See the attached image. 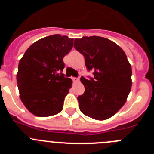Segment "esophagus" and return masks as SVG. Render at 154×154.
I'll list each match as a JSON object with an SVG mask.
<instances>
[{
	"label": "esophagus",
	"instance_id": "1",
	"mask_svg": "<svg viewBox=\"0 0 154 154\" xmlns=\"http://www.w3.org/2000/svg\"><path fill=\"white\" fill-rule=\"evenodd\" d=\"M72 81L74 82H78L79 81V79L78 77H72Z\"/></svg>",
	"mask_w": 154,
	"mask_h": 154
}]
</instances>
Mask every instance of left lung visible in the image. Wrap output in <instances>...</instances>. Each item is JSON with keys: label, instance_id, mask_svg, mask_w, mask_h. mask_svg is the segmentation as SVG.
Masks as SVG:
<instances>
[{"label": "left lung", "instance_id": "1", "mask_svg": "<svg viewBox=\"0 0 154 154\" xmlns=\"http://www.w3.org/2000/svg\"><path fill=\"white\" fill-rule=\"evenodd\" d=\"M74 47L85 57L93 78L80 80L85 92L78 96L81 112L98 120L112 117L125 104L132 86V68L123 50L103 37L75 39Z\"/></svg>", "mask_w": 154, "mask_h": 154}]
</instances>
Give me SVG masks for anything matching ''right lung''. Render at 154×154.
I'll return each mask as SVG.
<instances>
[{
  "label": "right lung",
  "instance_id": "add662e5",
  "mask_svg": "<svg viewBox=\"0 0 154 154\" xmlns=\"http://www.w3.org/2000/svg\"><path fill=\"white\" fill-rule=\"evenodd\" d=\"M72 47L73 38L50 35L33 43L21 58L17 74L20 98L35 116L46 117L62 111L72 81L59 72Z\"/></svg>",
  "mask_w": 154,
  "mask_h": 154
}]
</instances>
